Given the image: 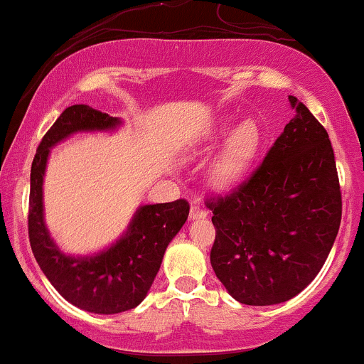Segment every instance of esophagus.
Returning <instances> with one entry per match:
<instances>
[{
    "mask_svg": "<svg viewBox=\"0 0 364 364\" xmlns=\"http://www.w3.org/2000/svg\"><path fill=\"white\" fill-rule=\"evenodd\" d=\"M207 208L200 205V203H193L190 208V219H202V217H207Z\"/></svg>",
    "mask_w": 364,
    "mask_h": 364,
    "instance_id": "34e87169",
    "label": "esophagus"
}]
</instances>
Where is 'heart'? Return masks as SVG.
Listing matches in <instances>:
<instances>
[{"instance_id":"heart-1","label":"heart","mask_w":364,"mask_h":364,"mask_svg":"<svg viewBox=\"0 0 364 364\" xmlns=\"http://www.w3.org/2000/svg\"><path fill=\"white\" fill-rule=\"evenodd\" d=\"M225 149L212 166V181L217 186L228 188L240 181L252 166L262 145V133L253 121H246L240 128L235 123H228L217 132L215 139H228Z\"/></svg>"}]
</instances>
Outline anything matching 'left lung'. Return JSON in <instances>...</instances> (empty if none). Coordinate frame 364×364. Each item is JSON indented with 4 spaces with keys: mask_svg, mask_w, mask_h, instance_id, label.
<instances>
[{
    "mask_svg": "<svg viewBox=\"0 0 364 364\" xmlns=\"http://www.w3.org/2000/svg\"><path fill=\"white\" fill-rule=\"evenodd\" d=\"M294 118L260 164L225 195H212L210 263L236 301L252 306L294 298L327 260L342 217L328 133L289 95Z\"/></svg>",
    "mask_w": 364,
    "mask_h": 364,
    "instance_id": "left-lung-1",
    "label": "left lung"
}]
</instances>
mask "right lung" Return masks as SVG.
Listing matches in <instances>:
<instances>
[{"label":"right lung","mask_w":364,"mask_h":364,"mask_svg":"<svg viewBox=\"0 0 364 364\" xmlns=\"http://www.w3.org/2000/svg\"><path fill=\"white\" fill-rule=\"evenodd\" d=\"M119 119L85 104L66 107L46 132L31 171L28 241L41 270L66 301L90 313L114 315L139 306L159 272L166 248L190 214L185 198L144 205L116 245L95 257H68L49 236L43 214V178L49 149L75 132L111 129Z\"/></svg>","instance_id":"right-lung-1"}]
</instances>
